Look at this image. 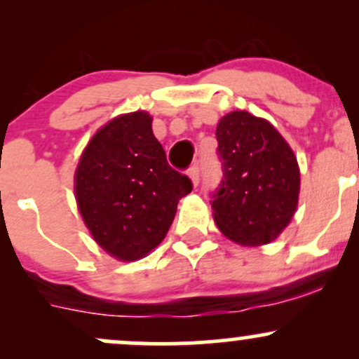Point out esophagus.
Listing matches in <instances>:
<instances>
[{"mask_svg": "<svg viewBox=\"0 0 359 359\" xmlns=\"http://www.w3.org/2000/svg\"><path fill=\"white\" fill-rule=\"evenodd\" d=\"M189 177H191L192 184L194 185H199L201 182V170H199V165H192L191 168H189Z\"/></svg>", "mask_w": 359, "mask_h": 359, "instance_id": "1", "label": "esophagus"}]
</instances>
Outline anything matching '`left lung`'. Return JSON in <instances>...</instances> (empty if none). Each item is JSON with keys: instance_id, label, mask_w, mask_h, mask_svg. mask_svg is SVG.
Returning <instances> with one entry per match:
<instances>
[{"instance_id": "1", "label": "left lung", "mask_w": 359, "mask_h": 359, "mask_svg": "<svg viewBox=\"0 0 359 359\" xmlns=\"http://www.w3.org/2000/svg\"><path fill=\"white\" fill-rule=\"evenodd\" d=\"M222 179L212 194L214 221L243 246L273 241L299 203L300 172L294 151L266 119L233 111L217 123Z\"/></svg>"}]
</instances>
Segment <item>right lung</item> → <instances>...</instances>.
<instances>
[{
    "mask_svg": "<svg viewBox=\"0 0 359 359\" xmlns=\"http://www.w3.org/2000/svg\"><path fill=\"white\" fill-rule=\"evenodd\" d=\"M191 191V179L168 165L145 111L102 126L76 170L82 219L97 245L121 262L143 258L162 243Z\"/></svg>",
    "mask_w": 359,
    "mask_h": 359,
    "instance_id": "obj_1",
    "label": "right lung"
}]
</instances>
